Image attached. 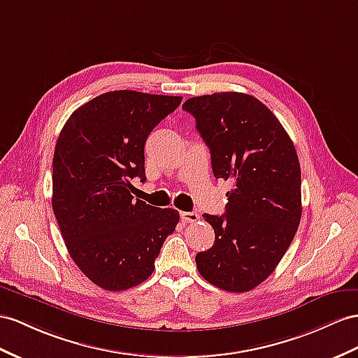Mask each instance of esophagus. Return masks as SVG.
<instances>
[{
	"label": "esophagus",
	"mask_w": 358,
	"mask_h": 358,
	"mask_svg": "<svg viewBox=\"0 0 358 358\" xmlns=\"http://www.w3.org/2000/svg\"><path fill=\"white\" fill-rule=\"evenodd\" d=\"M180 217L182 222H189V224H194L199 219V215L196 212H181Z\"/></svg>",
	"instance_id": "obj_1"
}]
</instances>
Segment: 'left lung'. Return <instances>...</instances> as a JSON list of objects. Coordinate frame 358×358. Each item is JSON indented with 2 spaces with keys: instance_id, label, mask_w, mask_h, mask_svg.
I'll return each instance as SVG.
<instances>
[{
  "instance_id": "8db88e82",
  "label": "left lung",
  "mask_w": 358,
  "mask_h": 358,
  "mask_svg": "<svg viewBox=\"0 0 358 358\" xmlns=\"http://www.w3.org/2000/svg\"><path fill=\"white\" fill-rule=\"evenodd\" d=\"M216 178L231 180L225 215H203L215 243L198 252L201 277L227 292H248L286 254L301 221V168L295 146L262 101L241 92L189 98Z\"/></svg>"
}]
</instances>
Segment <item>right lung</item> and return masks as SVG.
I'll return each instance as SVG.
<instances>
[{"mask_svg":"<svg viewBox=\"0 0 358 358\" xmlns=\"http://www.w3.org/2000/svg\"><path fill=\"white\" fill-rule=\"evenodd\" d=\"M181 96L115 90L78 107L52 159V210L72 260L96 286L127 290L150 277L180 215L133 199L145 142Z\"/></svg>","mask_w":358,"mask_h":358,"instance_id":"obj_1","label":"right lung"}]
</instances>
